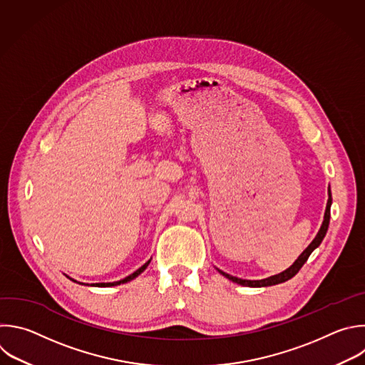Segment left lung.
Returning a JSON list of instances; mask_svg holds the SVG:
<instances>
[{
	"mask_svg": "<svg viewBox=\"0 0 365 365\" xmlns=\"http://www.w3.org/2000/svg\"><path fill=\"white\" fill-rule=\"evenodd\" d=\"M331 203H332V197H331V190L328 189V202H327V209H325V213H324V222L317 233V236L314 237V240L311 242V244L308 245V248L298 257V259L288 268L285 269L284 272L278 274V275H274V277H269V278H265V279H259V281H250V279H242V278H236V277H232L220 269H217L223 277H226L227 279H230L232 282H236L242 287H252V288H261V287H271V285H277V284H282L288 279H291L292 277H295L299 269L302 268V265L307 262V259L309 258V255L314 252L315 248H318L321 245V242L328 230V225H329V216H331Z\"/></svg>",
	"mask_w": 365,
	"mask_h": 365,
	"instance_id": "1",
	"label": "left lung"
}]
</instances>
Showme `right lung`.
Masks as SVG:
<instances>
[{"label": "right lung", "mask_w": 365, "mask_h": 365, "mask_svg": "<svg viewBox=\"0 0 365 365\" xmlns=\"http://www.w3.org/2000/svg\"><path fill=\"white\" fill-rule=\"evenodd\" d=\"M150 264V259L143 265V267H140L138 271H135L132 275H129V277H126L125 279H120V281H115V282H107V284H93V287H115V285H120V284H126V282H129V281H132V279H135L136 277H139L146 268H148V265ZM71 279V278H70ZM71 281H74V279H71ZM76 282V281H74Z\"/></svg>", "instance_id": "obj_1"}]
</instances>
